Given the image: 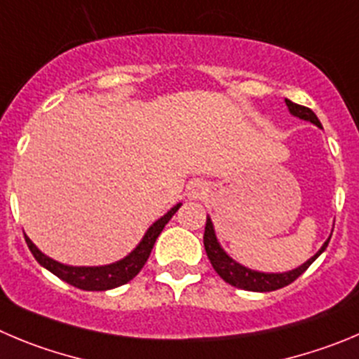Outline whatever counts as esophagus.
Segmentation results:
<instances>
[{
  "instance_id": "esophagus-1",
  "label": "esophagus",
  "mask_w": 359,
  "mask_h": 359,
  "mask_svg": "<svg viewBox=\"0 0 359 359\" xmlns=\"http://www.w3.org/2000/svg\"><path fill=\"white\" fill-rule=\"evenodd\" d=\"M207 195V184L203 180H193L187 186V196L193 200H200Z\"/></svg>"
}]
</instances>
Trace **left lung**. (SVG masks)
I'll list each match as a JSON object with an SVG mask.
<instances>
[{
  "instance_id": "obj_1",
  "label": "left lung",
  "mask_w": 359,
  "mask_h": 359,
  "mask_svg": "<svg viewBox=\"0 0 359 359\" xmlns=\"http://www.w3.org/2000/svg\"><path fill=\"white\" fill-rule=\"evenodd\" d=\"M287 108H289L290 115L297 116L301 120H306V122H311L313 126L323 127L320 126L319 118L310 108H304V106H299V104L292 102V100L285 99ZM331 237H327L326 243L320 246V250L317 251L316 255L308 259L306 262L301 264L299 267L292 271H287V273H260V271H253L246 266H241L237 260H233L232 257L226 253L223 248H221L219 241L216 237V230H214L212 219L207 216V223H205V233H203V246H205L207 257H209L210 264H212L214 271L219 274L226 283H230L232 287H237V289L243 290H251V292H271V290H278L281 287L290 285L296 278H299L311 264L316 262L317 257L323 253L324 250L330 244Z\"/></svg>"
}]
</instances>
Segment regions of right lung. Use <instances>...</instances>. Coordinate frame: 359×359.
Returning <instances> with one entry per match:
<instances>
[{
	"label": "right lung",
	"mask_w": 359,
	"mask_h": 359,
	"mask_svg": "<svg viewBox=\"0 0 359 359\" xmlns=\"http://www.w3.org/2000/svg\"><path fill=\"white\" fill-rule=\"evenodd\" d=\"M180 205L182 203L173 205L164 216H161L156 223H152L149 226V230L145 232V236H143V239L140 241L138 246L134 248L129 255L116 260V262L108 264V266H67V264L56 262L51 257L43 255L42 251L32 243V239L28 236H25V239L36 262L42 267H46L48 271H51L60 280L67 281L72 287H78V289L83 290H109L130 281L142 271L147 259L150 257V251H152L154 244H156V239L163 232L164 225L172 219L173 214L180 209Z\"/></svg>",
	"instance_id": "obj_1"
}]
</instances>
